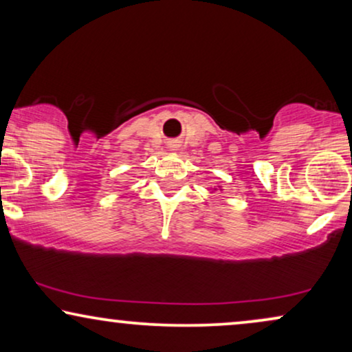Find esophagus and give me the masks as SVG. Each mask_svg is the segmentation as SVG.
<instances>
[{
  "mask_svg": "<svg viewBox=\"0 0 352 352\" xmlns=\"http://www.w3.org/2000/svg\"><path fill=\"white\" fill-rule=\"evenodd\" d=\"M168 147H170V151L175 152V151H177V147H179V144H177V142H170V144H168Z\"/></svg>",
  "mask_w": 352,
  "mask_h": 352,
  "instance_id": "1",
  "label": "esophagus"
}]
</instances>
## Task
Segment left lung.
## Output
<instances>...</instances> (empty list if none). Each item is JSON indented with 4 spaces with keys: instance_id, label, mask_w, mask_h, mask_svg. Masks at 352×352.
I'll list each match as a JSON object with an SVG mask.
<instances>
[{
    "instance_id": "1",
    "label": "left lung",
    "mask_w": 352,
    "mask_h": 352,
    "mask_svg": "<svg viewBox=\"0 0 352 352\" xmlns=\"http://www.w3.org/2000/svg\"><path fill=\"white\" fill-rule=\"evenodd\" d=\"M210 190L211 192H216V190H223V186H210Z\"/></svg>"
}]
</instances>
